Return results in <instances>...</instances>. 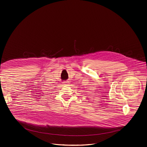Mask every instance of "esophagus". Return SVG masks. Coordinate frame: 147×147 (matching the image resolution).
I'll return each instance as SVG.
<instances>
[{"mask_svg": "<svg viewBox=\"0 0 147 147\" xmlns=\"http://www.w3.org/2000/svg\"><path fill=\"white\" fill-rule=\"evenodd\" d=\"M68 81H63L62 82V84H63V85H66L67 84H68Z\"/></svg>", "mask_w": 147, "mask_h": 147, "instance_id": "1", "label": "esophagus"}]
</instances>
